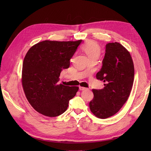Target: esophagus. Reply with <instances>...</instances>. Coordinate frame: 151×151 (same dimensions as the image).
<instances>
[{"instance_id":"esophagus-1","label":"esophagus","mask_w":151,"mask_h":151,"mask_svg":"<svg viewBox=\"0 0 151 151\" xmlns=\"http://www.w3.org/2000/svg\"><path fill=\"white\" fill-rule=\"evenodd\" d=\"M79 90L80 91H84V90H87V88H84V87H79Z\"/></svg>"}]
</instances>
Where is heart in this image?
<instances>
[{"label":"heart","mask_w":151,"mask_h":151,"mask_svg":"<svg viewBox=\"0 0 151 151\" xmlns=\"http://www.w3.org/2000/svg\"><path fill=\"white\" fill-rule=\"evenodd\" d=\"M83 51L88 57L93 60H97L101 53V48L99 45L94 41H88L82 47Z\"/></svg>","instance_id":"obj_1"}]
</instances>
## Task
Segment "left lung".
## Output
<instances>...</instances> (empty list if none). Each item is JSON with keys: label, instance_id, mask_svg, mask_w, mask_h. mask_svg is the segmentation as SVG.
Listing matches in <instances>:
<instances>
[{"label": "left lung", "instance_id": "1", "mask_svg": "<svg viewBox=\"0 0 151 151\" xmlns=\"http://www.w3.org/2000/svg\"><path fill=\"white\" fill-rule=\"evenodd\" d=\"M102 67L96 78L104 88L93 89L94 98L89 108L94 115L105 119L116 114L128 99L133 86L134 66L130 53L117 42L106 45Z\"/></svg>", "mask_w": 151, "mask_h": 151}]
</instances>
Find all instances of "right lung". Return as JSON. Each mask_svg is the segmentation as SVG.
Listing matches in <instances>:
<instances>
[{"mask_svg":"<svg viewBox=\"0 0 151 151\" xmlns=\"http://www.w3.org/2000/svg\"><path fill=\"white\" fill-rule=\"evenodd\" d=\"M82 40L57 42L45 40L32 47L26 53L22 70V84L26 97L36 111L55 117L62 115L74 98L78 87L58 84L63 69Z\"/></svg>","mask_w":151,"mask_h":151,"instance_id":"1","label":"right lung"}]
</instances>
